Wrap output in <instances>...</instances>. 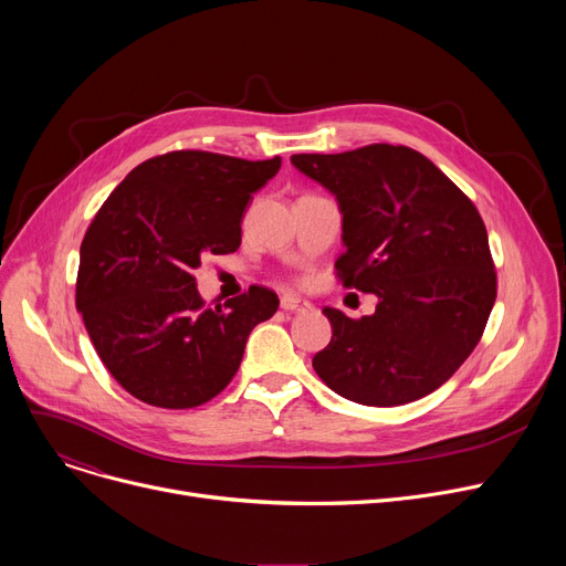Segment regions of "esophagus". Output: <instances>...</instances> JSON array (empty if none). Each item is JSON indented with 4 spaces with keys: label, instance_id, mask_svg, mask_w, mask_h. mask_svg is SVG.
<instances>
[{
    "label": "esophagus",
    "instance_id": "1",
    "mask_svg": "<svg viewBox=\"0 0 566 566\" xmlns=\"http://www.w3.org/2000/svg\"><path fill=\"white\" fill-rule=\"evenodd\" d=\"M280 307L284 312H307L312 305L301 301V298H295V295H291V293H284L282 298H280Z\"/></svg>",
    "mask_w": 566,
    "mask_h": 566
}]
</instances>
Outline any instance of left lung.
I'll use <instances>...</instances> for the list:
<instances>
[{
  "label": "left lung",
  "instance_id": "obj_1",
  "mask_svg": "<svg viewBox=\"0 0 566 566\" xmlns=\"http://www.w3.org/2000/svg\"><path fill=\"white\" fill-rule=\"evenodd\" d=\"M291 165L335 195L346 289L376 293L371 316L325 307L333 339L314 371L339 397L401 406L438 390L478 346L495 303L486 227L474 203L408 146L298 154Z\"/></svg>",
  "mask_w": 566,
  "mask_h": 566
}]
</instances>
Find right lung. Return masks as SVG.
Returning <instances> with one entry per match:
<instances>
[{
  "instance_id": "right-lung-1",
  "label": "right lung",
  "mask_w": 566,
  "mask_h": 566,
  "mask_svg": "<svg viewBox=\"0 0 566 566\" xmlns=\"http://www.w3.org/2000/svg\"><path fill=\"white\" fill-rule=\"evenodd\" d=\"M280 165L171 151L135 167L86 229L75 305L103 365L139 401H211L241 367L254 325L277 312L263 286L203 307L192 271L206 252L238 250L245 208Z\"/></svg>"
}]
</instances>
